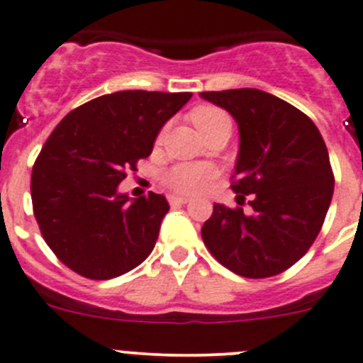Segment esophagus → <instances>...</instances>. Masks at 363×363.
<instances>
[{
  "instance_id": "esophagus-1",
  "label": "esophagus",
  "mask_w": 363,
  "mask_h": 363,
  "mask_svg": "<svg viewBox=\"0 0 363 363\" xmlns=\"http://www.w3.org/2000/svg\"><path fill=\"white\" fill-rule=\"evenodd\" d=\"M189 199L188 197H181V195H169V204L172 206H182L188 204Z\"/></svg>"
}]
</instances>
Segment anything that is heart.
<instances>
[{"label": "heart", "mask_w": 363, "mask_h": 363, "mask_svg": "<svg viewBox=\"0 0 363 363\" xmlns=\"http://www.w3.org/2000/svg\"><path fill=\"white\" fill-rule=\"evenodd\" d=\"M226 113L213 106H199L191 112V121L199 130L218 119H226ZM211 168L204 164H177L164 174V182L177 194H195L210 181Z\"/></svg>", "instance_id": "heart-1"}]
</instances>
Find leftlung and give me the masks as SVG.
Wrapping results in <instances>:
<instances>
[{"instance_id": "left-lung-1", "label": "left lung", "mask_w": 363, "mask_h": 363, "mask_svg": "<svg viewBox=\"0 0 363 363\" xmlns=\"http://www.w3.org/2000/svg\"><path fill=\"white\" fill-rule=\"evenodd\" d=\"M238 126L231 184L251 213L213 204L202 240L215 259L247 279L279 275L308 253L324 224L335 188L325 143L311 119L257 88L202 92Z\"/></svg>"}]
</instances>
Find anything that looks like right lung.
<instances>
[{"instance_id": "obj_1", "label": "right lung", "mask_w": 363, "mask_h": 363, "mask_svg": "<svg viewBox=\"0 0 363 363\" xmlns=\"http://www.w3.org/2000/svg\"><path fill=\"white\" fill-rule=\"evenodd\" d=\"M189 99L191 92L123 90L81 104L55 126L35 159L30 191L45 242L65 266L108 280L152 253L168 201L130 199L119 184Z\"/></svg>"}]
</instances>
